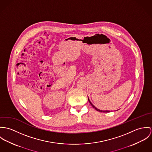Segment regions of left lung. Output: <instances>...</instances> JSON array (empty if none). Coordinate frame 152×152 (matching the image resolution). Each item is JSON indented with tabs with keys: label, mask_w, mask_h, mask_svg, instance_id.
<instances>
[{
	"label": "left lung",
	"mask_w": 152,
	"mask_h": 152,
	"mask_svg": "<svg viewBox=\"0 0 152 152\" xmlns=\"http://www.w3.org/2000/svg\"><path fill=\"white\" fill-rule=\"evenodd\" d=\"M88 101H89V102L90 103V104L92 105V107L94 108H95L97 111H100V112H104V113H109L110 112V111H101V110H99V109H97L96 107H95L92 104H91V102H90V101L89 100V99H88Z\"/></svg>",
	"instance_id": "obj_1"
}]
</instances>
